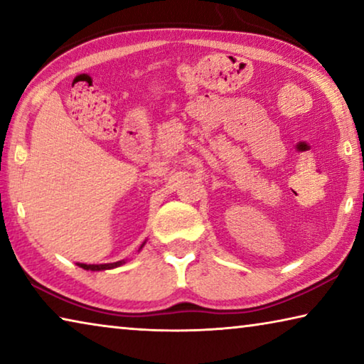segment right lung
I'll return each instance as SVG.
<instances>
[{"mask_svg": "<svg viewBox=\"0 0 364 364\" xmlns=\"http://www.w3.org/2000/svg\"><path fill=\"white\" fill-rule=\"evenodd\" d=\"M144 244H146V241L141 244V247H139V250L144 247ZM127 263V260H120V262H114V263H101V264H86V263H77L80 268H83V269H86V271H104V269H112V268H117V267H122V264H125Z\"/></svg>", "mask_w": 364, "mask_h": 364, "instance_id": "obj_1", "label": "right lung"}]
</instances>
